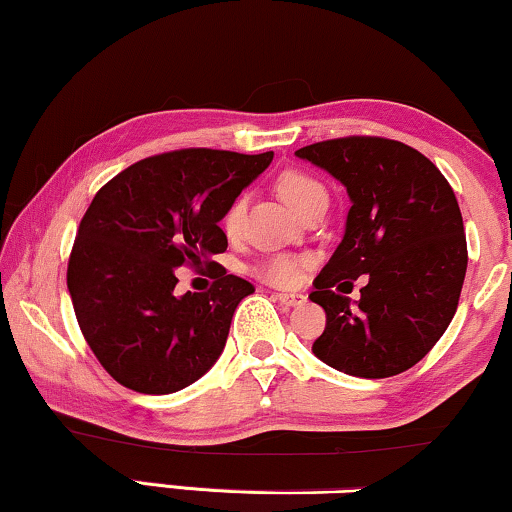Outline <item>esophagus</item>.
Here are the masks:
<instances>
[{
  "label": "esophagus",
  "instance_id": "esophagus-1",
  "mask_svg": "<svg viewBox=\"0 0 512 512\" xmlns=\"http://www.w3.org/2000/svg\"><path fill=\"white\" fill-rule=\"evenodd\" d=\"M275 301H280L282 305H289V308H294V305H301L305 301L303 294H275Z\"/></svg>",
  "mask_w": 512,
  "mask_h": 512
}]
</instances>
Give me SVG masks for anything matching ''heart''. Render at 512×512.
I'll return each mask as SVG.
<instances>
[{
	"label": "heart",
	"mask_w": 512,
	"mask_h": 512,
	"mask_svg": "<svg viewBox=\"0 0 512 512\" xmlns=\"http://www.w3.org/2000/svg\"><path fill=\"white\" fill-rule=\"evenodd\" d=\"M277 190L284 202L289 204L291 209L296 211L298 216H305L313 204L320 202V199H327V190L320 181H315L313 176L301 174V171H287V174L280 176L277 181ZM244 211H247V199L237 197L232 199L230 207L225 209L223 214V230L228 237H237L242 230L244 223ZM261 277L272 284H280V287H287V284H294L298 277V261L289 256H272L261 265Z\"/></svg>",
	"instance_id": "b5f03b06"
}]
</instances>
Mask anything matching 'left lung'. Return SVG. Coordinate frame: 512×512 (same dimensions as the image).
Segmentation results:
<instances>
[{"label": "left lung", "instance_id": "left-lung-1", "mask_svg": "<svg viewBox=\"0 0 512 512\" xmlns=\"http://www.w3.org/2000/svg\"><path fill=\"white\" fill-rule=\"evenodd\" d=\"M296 157L350 197L343 240L310 294L327 313L313 353L350 376L402 374L440 341L459 305L468 249L454 190L428 157L390 138H334ZM362 274L360 302L337 294L338 281Z\"/></svg>", "mask_w": 512, "mask_h": 512}]
</instances>
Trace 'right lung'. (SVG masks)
<instances>
[{"instance_id":"1","label":"right lung","mask_w":512,"mask_h":512,"mask_svg":"<svg viewBox=\"0 0 512 512\" xmlns=\"http://www.w3.org/2000/svg\"><path fill=\"white\" fill-rule=\"evenodd\" d=\"M272 152L174 150L131 164L96 192L79 223L68 291L79 329L124 388L169 395L221 357L232 315L254 287L211 261L232 199L270 167ZM207 262L204 295L175 294V268Z\"/></svg>"}]
</instances>
